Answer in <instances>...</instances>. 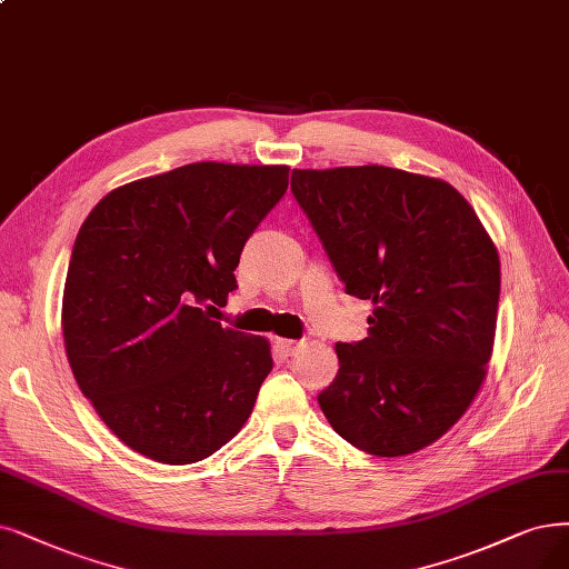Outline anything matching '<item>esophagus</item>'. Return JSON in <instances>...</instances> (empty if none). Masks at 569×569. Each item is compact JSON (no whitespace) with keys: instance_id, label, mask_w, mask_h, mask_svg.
<instances>
[{"instance_id":"34e87169","label":"esophagus","mask_w":569,"mask_h":569,"mask_svg":"<svg viewBox=\"0 0 569 569\" xmlns=\"http://www.w3.org/2000/svg\"><path fill=\"white\" fill-rule=\"evenodd\" d=\"M272 343H276V348L282 352V355H293V352H297L299 350V340H289V338H276V340H272Z\"/></svg>"}]
</instances>
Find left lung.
I'll use <instances>...</instances> for the list:
<instances>
[{
  "label": "left lung",
  "mask_w": 569,
  "mask_h": 569,
  "mask_svg": "<svg viewBox=\"0 0 569 569\" xmlns=\"http://www.w3.org/2000/svg\"><path fill=\"white\" fill-rule=\"evenodd\" d=\"M291 191L369 336L336 343L320 392L336 435L378 458L441 439L479 395L495 343L499 257L448 181L385 166L293 170Z\"/></svg>",
  "instance_id": "obj_1"
}]
</instances>
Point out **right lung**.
I'll use <instances>...</instances> for the list:
<instances>
[{"instance_id":"add662e5","label":"right lung","mask_w":569,"mask_h":569,"mask_svg":"<svg viewBox=\"0 0 569 569\" xmlns=\"http://www.w3.org/2000/svg\"><path fill=\"white\" fill-rule=\"evenodd\" d=\"M287 187V166L206 161L130 181L86 217L62 293L64 350L83 397L140 456L206 460L252 413L268 340L212 317Z\"/></svg>"}]
</instances>
